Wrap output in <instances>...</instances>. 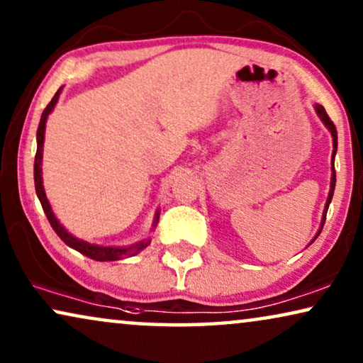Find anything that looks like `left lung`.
I'll list each match as a JSON object with an SVG mask.
<instances>
[{"instance_id":"8db88e82","label":"left lung","mask_w":363,"mask_h":363,"mask_svg":"<svg viewBox=\"0 0 363 363\" xmlns=\"http://www.w3.org/2000/svg\"><path fill=\"white\" fill-rule=\"evenodd\" d=\"M315 111H317V116L322 118V122L325 123V127L329 128L330 133H332V138H334V152H332V180H330V193H329V198H327V203H325V210H324V218H322V226H324L325 223V215H327V210H329V205L332 201V196H334V190H335V167H334V157H335V150H337V128L334 125V122L330 121V117L327 116L325 108L322 106H315ZM322 226L319 233L322 231ZM319 233H317V236H319ZM315 236V238H317ZM314 238V240H315Z\"/></svg>"}]
</instances>
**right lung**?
<instances>
[{
	"label": "right lung",
	"mask_w": 363,
	"mask_h": 363,
	"mask_svg": "<svg viewBox=\"0 0 363 363\" xmlns=\"http://www.w3.org/2000/svg\"><path fill=\"white\" fill-rule=\"evenodd\" d=\"M59 94H61V89L54 94L51 102H49L48 107L44 108L41 121H39V127H38V150H36V158H34V185H36V193H38L39 201H41V205H43V210H44V213H46L49 223H51L52 230L57 233V236L61 238V240L66 242L67 246H71L72 250L79 251L84 256L91 257V259H94V261H117V259H122V257L137 255V252H140L143 247H147L148 245H150V240L140 241L138 245H133L130 247H107V246L91 245V242L77 240V238L69 235V233L64 230V226L61 225V223L57 221V218L54 216L51 205H49V201L46 198V193H44L43 177H41V162H43V145H44V128H46L48 116L52 112L54 106L57 104ZM157 223H158V213L155 216V225Z\"/></svg>",
	"instance_id": "add662e5"
}]
</instances>
